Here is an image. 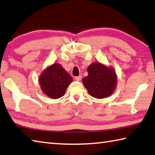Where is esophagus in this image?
Segmentation results:
<instances>
[{
  "instance_id": "1",
  "label": "esophagus",
  "mask_w": 155,
  "mask_h": 155,
  "mask_svg": "<svg viewBox=\"0 0 155 155\" xmlns=\"http://www.w3.org/2000/svg\"><path fill=\"white\" fill-rule=\"evenodd\" d=\"M81 78H82V76H81V75H79V76H78V77H76L74 78V79H75L76 81H81Z\"/></svg>"
}]
</instances>
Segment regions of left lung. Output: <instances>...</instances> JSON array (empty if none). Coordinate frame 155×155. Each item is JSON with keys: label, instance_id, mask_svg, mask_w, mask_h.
<instances>
[{"label": "left lung", "instance_id": "8db88e82", "mask_svg": "<svg viewBox=\"0 0 155 155\" xmlns=\"http://www.w3.org/2000/svg\"><path fill=\"white\" fill-rule=\"evenodd\" d=\"M87 72L88 76L83 78V83L89 95L99 99L112 95L117 81L113 68L100 62H94L88 67Z\"/></svg>", "mask_w": 155, "mask_h": 155}]
</instances>
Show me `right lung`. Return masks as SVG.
Returning <instances> with one entry per match:
<instances>
[{
	"label": "right lung",
	"mask_w": 155,
	"mask_h": 155,
	"mask_svg": "<svg viewBox=\"0 0 155 155\" xmlns=\"http://www.w3.org/2000/svg\"><path fill=\"white\" fill-rule=\"evenodd\" d=\"M38 79L42 91L51 99L62 97L72 81L71 76L58 63L47 67Z\"/></svg>",
	"instance_id": "obj_1"
}]
</instances>
